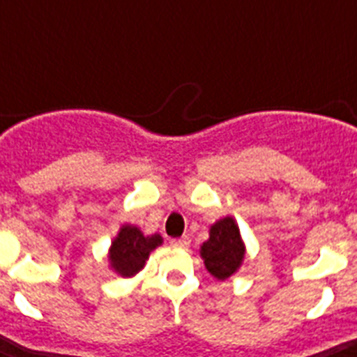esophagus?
Returning <instances> with one entry per match:
<instances>
[{
    "mask_svg": "<svg viewBox=\"0 0 357 357\" xmlns=\"http://www.w3.org/2000/svg\"><path fill=\"white\" fill-rule=\"evenodd\" d=\"M172 244L181 246V248H187V246L190 244V237L189 235H183V237H179V238H172Z\"/></svg>",
    "mask_w": 357,
    "mask_h": 357,
    "instance_id": "34e87169",
    "label": "esophagus"
}]
</instances>
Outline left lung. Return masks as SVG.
<instances>
[{"label": "left lung", "instance_id": "1", "mask_svg": "<svg viewBox=\"0 0 357 357\" xmlns=\"http://www.w3.org/2000/svg\"><path fill=\"white\" fill-rule=\"evenodd\" d=\"M202 257L206 261L207 271L218 280H226L241 266L244 246L234 218L226 217L213 226L209 241L202 246Z\"/></svg>", "mask_w": 357, "mask_h": 357}]
</instances>
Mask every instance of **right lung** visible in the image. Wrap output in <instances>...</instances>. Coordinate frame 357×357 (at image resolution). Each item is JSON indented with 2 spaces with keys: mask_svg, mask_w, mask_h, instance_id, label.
<instances>
[{
  "mask_svg": "<svg viewBox=\"0 0 357 357\" xmlns=\"http://www.w3.org/2000/svg\"><path fill=\"white\" fill-rule=\"evenodd\" d=\"M161 243V235L155 234L144 237L140 234V229L133 228V226H123L111 246V255H109L111 265L122 276H133L144 266L151 250Z\"/></svg>",
  "mask_w": 357,
  "mask_h": 357,
  "instance_id": "1",
  "label": "right lung"
}]
</instances>
